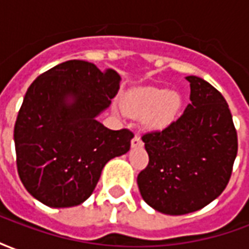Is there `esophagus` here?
I'll use <instances>...</instances> for the list:
<instances>
[{
  "mask_svg": "<svg viewBox=\"0 0 249 249\" xmlns=\"http://www.w3.org/2000/svg\"><path fill=\"white\" fill-rule=\"evenodd\" d=\"M130 145H132V148H137V146L142 145V141H141L140 136L135 135V137L130 141Z\"/></svg>",
  "mask_w": 249,
  "mask_h": 249,
  "instance_id": "obj_1",
  "label": "esophagus"
}]
</instances>
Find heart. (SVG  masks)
Returning a JSON list of instances; mask_svg holds the SVG:
<instances>
[{
    "mask_svg": "<svg viewBox=\"0 0 249 249\" xmlns=\"http://www.w3.org/2000/svg\"><path fill=\"white\" fill-rule=\"evenodd\" d=\"M181 98L176 92L157 88H142L129 93L124 100L125 112L133 117L144 116L148 128L161 129L176 119Z\"/></svg>",
    "mask_w": 249,
    "mask_h": 249,
    "instance_id": "b5f03b06",
    "label": "heart"
}]
</instances>
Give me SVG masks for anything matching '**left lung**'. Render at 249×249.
Instances as JSON below:
<instances>
[{
    "label": "left lung",
    "mask_w": 249,
    "mask_h": 249,
    "mask_svg": "<svg viewBox=\"0 0 249 249\" xmlns=\"http://www.w3.org/2000/svg\"><path fill=\"white\" fill-rule=\"evenodd\" d=\"M191 104L176 121L141 136L149 161L137 176L144 201L167 214L201 209L221 195L237 155V132L223 94L188 76Z\"/></svg>",
    "instance_id": "obj_1"
}]
</instances>
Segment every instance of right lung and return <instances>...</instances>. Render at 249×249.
<instances>
[{
  "mask_svg": "<svg viewBox=\"0 0 249 249\" xmlns=\"http://www.w3.org/2000/svg\"><path fill=\"white\" fill-rule=\"evenodd\" d=\"M119 89L113 69L81 60L58 64L32 82L14 144L18 176L33 197L53 208L78 205L92 195L104 165L129 151L132 130L108 129L96 120Z\"/></svg>",
  "mask_w": 249,
  "mask_h": 249,
  "instance_id": "1",
  "label": "right lung"
}]
</instances>
